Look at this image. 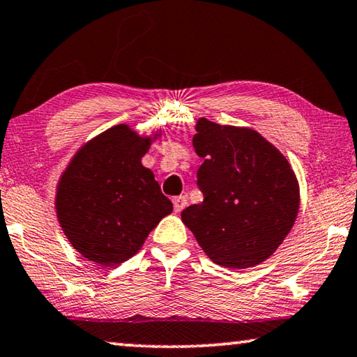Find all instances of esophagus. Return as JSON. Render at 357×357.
<instances>
[{"instance_id": "esophagus-1", "label": "esophagus", "mask_w": 357, "mask_h": 357, "mask_svg": "<svg viewBox=\"0 0 357 357\" xmlns=\"http://www.w3.org/2000/svg\"><path fill=\"white\" fill-rule=\"evenodd\" d=\"M173 206H174V211L181 213L185 206H188V200H185V197H174Z\"/></svg>"}]
</instances>
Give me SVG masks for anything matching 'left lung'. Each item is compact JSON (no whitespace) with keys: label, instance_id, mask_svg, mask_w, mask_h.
<instances>
[{"label":"left lung","instance_id":"1","mask_svg":"<svg viewBox=\"0 0 357 357\" xmlns=\"http://www.w3.org/2000/svg\"><path fill=\"white\" fill-rule=\"evenodd\" d=\"M192 144L203 163L197 184L203 202L181 219L214 264L256 267L278 250L296 222L301 188L281 152L250 127L200 117Z\"/></svg>","mask_w":357,"mask_h":357}]
</instances>
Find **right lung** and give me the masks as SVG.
<instances>
[{"mask_svg": "<svg viewBox=\"0 0 357 357\" xmlns=\"http://www.w3.org/2000/svg\"><path fill=\"white\" fill-rule=\"evenodd\" d=\"M162 130L139 135L117 123L71 157L55 190V213L71 246L103 267L133 257L173 211L154 173L141 163Z\"/></svg>", "mask_w": 357, "mask_h": 357, "instance_id": "right-lung-1", "label": "right lung"}]
</instances>
